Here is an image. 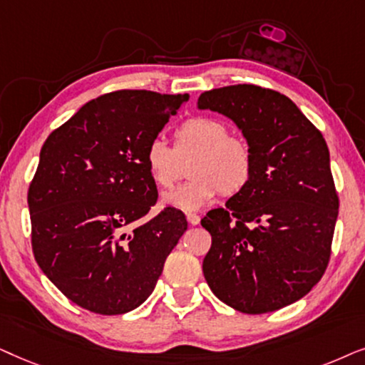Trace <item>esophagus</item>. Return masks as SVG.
Returning <instances> with one entry per match:
<instances>
[{
    "label": "esophagus",
    "instance_id": "esophagus-1",
    "mask_svg": "<svg viewBox=\"0 0 365 365\" xmlns=\"http://www.w3.org/2000/svg\"><path fill=\"white\" fill-rule=\"evenodd\" d=\"M187 220L190 225H198L200 223V215H197V213H187Z\"/></svg>",
    "mask_w": 365,
    "mask_h": 365
}]
</instances>
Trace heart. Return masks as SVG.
I'll return each instance as SVG.
<instances>
[{
  "label": "heart",
  "instance_id": "heart-1",
  "mask_svg": "<svg viewBox=\"0 0 365 365\" xmlns=\"http://www.w3.org/2000/svg\"><path fill=\"white\" fill-rule=\"evenodd\" d=\"M192 180L165 193L163 203L178 210H198L218 195L244 192L254 177L255 158L249 142L232 135L223 120L193 116L175 132L173 147L155 137L147 143L143 160L150 177L160 188H172L182 178L183 163L191 160Z\"/></svg>",
  "mask_w": 365,
  "mask_h": 365
}]
</instances>
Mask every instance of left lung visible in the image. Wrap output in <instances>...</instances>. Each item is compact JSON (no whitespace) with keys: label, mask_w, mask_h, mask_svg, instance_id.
Wrapping results in <instances>:
<instances>
[{"label":"left lung","mask_w":365,"mask_h":365,"mask_svg":"<svg viewBox=\"0 0 365 365\" xmlns=\"http://www.w3.org/2000/svg\"><path fill=\"white\" fill-rule=\"evenodd\" d=\"M198 108L235 121L255 158L245 190L202 218L208 287L244 314L297 302L327 269L339 215L322 133L292 100L257 85L205 91Z\"/></svg>","instance_id":"1"}]
</instances>
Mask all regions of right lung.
Returning a JSON list of instances; mask_svg holds the SVG:
<instances>
[{"instance_id":"obj_1","label":"right lung","mask_w":365,"mask_h":365,"mask_svg":"<svg viewBox=\"0 0 365 365\" xmlns=\"http://www.w3.org/2000/svg\"><path fill=\"white\" fill-rule=\"evenodd\" d=\"M188 95L118 90L53 130L28 188L36 264L78 307L118 315L153 292L187 230L183 212L143 222L158 192L143 153Z\"/></svg>"}]
</instances>
